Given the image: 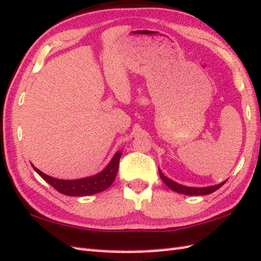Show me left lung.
<instances>
[{
	"instance_id": "8db88e82",
	"label": "left lung",
	"mask_w": 261,
	"mask_h": 261,
	"mask_svg": "<svg viewBox=\"0 0 261 261\" xmlns=\"http://www.w3.org/2000/svg\"><path fill=\"white\" fill-rule=\"evenodd\" d=\"M159 173H160V177L161 179L163 180L164 184L167 185V186L172 189L173 192H177L180 194H185V195H207V194H211L213 192H216L217 189H219L222 185L226 182V180L224 182H220L218 185H215V186H209V187H187V186H184V185H180L176 181H173V180L169 179L168 177H165L164 174L162 173V171L159 169Z\"/></svg>"
}]
</instances>
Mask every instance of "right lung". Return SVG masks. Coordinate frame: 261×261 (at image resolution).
I'll return each instance as SVG.
<instances>
[{
	"mask_svg": "<svg viewBox=\"0 0 261 261\" xmlns=\"http://www.w3.org/2000/svg\"><path fill=\"white\" fill-rule=\"evenodd\" d=\"M122 151H117V153L113 156V159L107 167L94 176L82 178V179H74V180H63L57 179L54 177H50L48 174L40 171L39 169L34 168L35 171L43 178L46 182L50 184L56 191L64 194L67 196H88L93 195V194L103 192L107 189L114 182L115 177L117 174L118 164H120Z\"/></svg>",
	"mask_w": 261,
	"mask_h": 261,
	"instance_id": "obj_1",
	"label": "right lung"
}]
</instances>
